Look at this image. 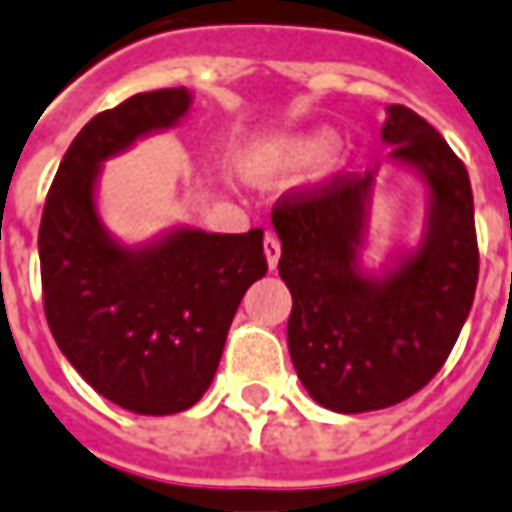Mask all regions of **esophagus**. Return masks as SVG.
Instances as JSON below:
<instances>
[{"mask_svg":"<svg viewBox=\"0 0 512 512\" xmlns=\"http://www.w3.org/2000/svg\"><path fill=\"white\" fill-rule=\"evenodd\" d=\"M279 256H281V242L276 236H264V259H267V267L270 270H276V264H279Z\"/></svg>","mask_w":512,"mask_h":512,"instance_id":"esophagus-1","label":"esophagus"}]
</instances>
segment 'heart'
<instances>
[{
    "label": "heart",
    "instance_id": "b5f03b06",
    "mask_svg": "<svg viewBox=\"0 0 512 512\" xmlns=\"http://www.w3.org/2000/svg\"><path fill=\"white\" fill-rule=\"evenodd\" d=\"M332 146H335V135L324 126L301 132V135L287 137L276 146H270L259 157H253L250 174L256 180H262V183L279 180V177H287V174H296V171H304V168L321 163L332 152Z\"/></svg>",
    "mask_w": 512,
    "mask_h": 512
}]
</instances>
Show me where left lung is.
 I'll use <instances>...</instances> for the list:
<instances>
[{
    "mask_svg": "<svg viewBox=\"0 0 512 512\" xmlns=\"http://www.w3.org/2000/svg\"><path fill=\"white\" fill-rule=\"evenodd\" d=\"M392 149L366 174H344L273 211L279 276L293 296L290 358L318 406L363 414L420 392L451 355L468 321L479 250L468 171L440 132L392 104L380 129ZM408 170L426 188V222L414 249L366 268L376 177Z\"/></svg>",
    "mask_w": 512,
    "mask_h": 512,
    "instance_id": "8db88e82",
    "label": "left lung"
}]
</instances>
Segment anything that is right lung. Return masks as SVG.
Masks as SVG:
<instances>
[{"instance_id":"1","label":"right lung","mask_w":512,"mask_h":512,"mask_svg":"<svg viewBox=\"0 0 512 512\" xmlns=\"http://www.w3.org/2000/svg\"><path fill=\"white\" fill-rule=\"evenodd\" d=\"M185 87L140 92L89 120L72 140L39 228L44 312L64 358L115 406L163 417L208 392L233 315L267 273L262 236L171 225L126 245L98 211L106 160L174 129Z\"/></svg>"}]
</instances>
